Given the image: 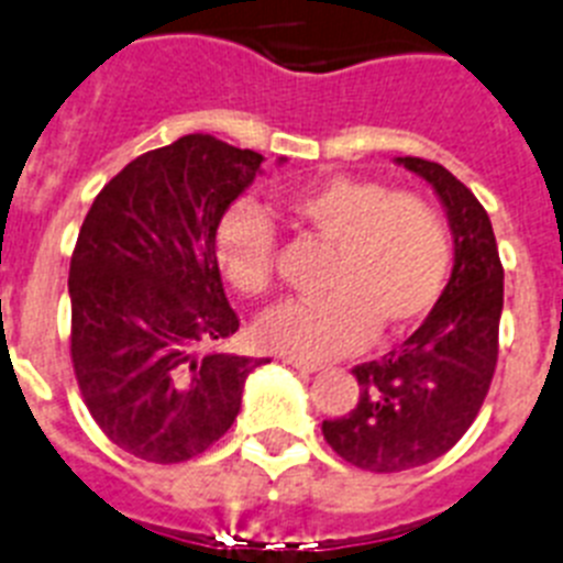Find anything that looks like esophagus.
I'll list each match as a JSON object with an SVG mask.
<instances>
[{"instance_id":"1","label":"esophagus","mask_w":563,"mask_h":563,"mask_svg":"<svg viewBox=\"0 0 563 563\" xmlns=\"http://www.w3.org/2000/svg\"><path fill=\"white\" fill-rule=\"evenodd\" d=\"M285 364H290L292 369H299L301 376H313V373H319L321 369V364L305 362V358H285Z\"/></svg>"}]
</instances>
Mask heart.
<instances>
[{
  "label": "heart",
  "mask_w": 563,
  "mask_h": 563,
  "mask_svg": "<svg viewBox=\"0 0 563 563\" xmlns=\"http://www.w3.org/2000/svg\"><path fill=\"white\" fill-rule=\"evenodd\" d=\"M296 228L333 244L319 301H287L256 321V341L290 358L355 353L376 333L424 319L450 273V233L439 210L384 185L333 176L285 199ZM216 258L230 285L262 296L273 282L271 222L235 205L216 230Z\"/></svg>",
  "instance_id": "heart-1"
}]
</instances>
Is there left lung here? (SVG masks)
I'll return each instance as SVG.
<instances>
[{"instance_id":"obj_1","label":"left lung","mask_w":563,"mask_h":563,"mask_svg":"<svg viewBox=\"0 0 563 563\" xmlns=\"http://www.w3.org/2000/svg\"><path fill=\"white\" fill-rule=\"evenodd\" d=\"M432 187L453 233V273L401 350L353 367V412L321 432L344 461L369 473H401L444 455L467 432L496 373L504 271L487 210L446 167L398 156Z\"/></svg>"}]
</instances>
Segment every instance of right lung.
<instances>
[{"label":"right lung","instance_id":"right-lung-1","mask_svg":"<svg viewBox=\"0 0 563 563\" xmlns=\"http://www.w3.org/2000/svg\"><path fill=\"white\" fill-rule=\"evenodd\" d=\"M262 162L190 133L133 158L81 222L67 278L76 382L96 424L136 459L179 464L205 453L264 364L213 350L239 330L216 230Z\"/></svg>","mask_w":563,"mask_h":563}]
</instances>
